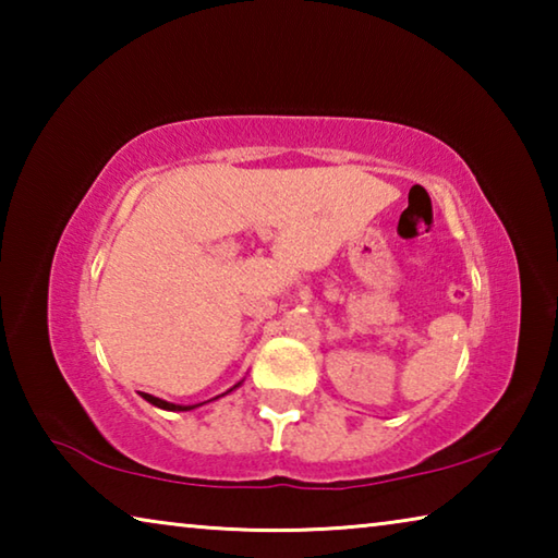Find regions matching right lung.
<instances>
[{
	"mask_svg": "<svg viewBox=\"0 0 558 558\" xmlns=\"http://www.w3.org/2000/svg\"><path fill=\"white\" fill-rule=\"evenodd\" d=\"M233 389H235V386H233ZM140 393H143V391H140ZM143 399L149 401L153 405H157V409H165V411H192V409H196V405H177V403L162 401V399H157V396H153V393H143Z\"/></svg>",
	"mask_w": 558,
	"mask_h": 558,
	"instance_id": "add662e5",
	"label": "right lung"
}]
</instances>
